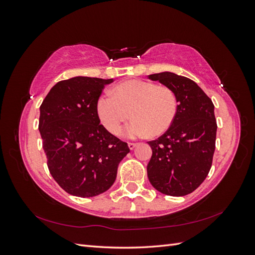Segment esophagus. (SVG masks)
Wrapping results in <instances>:
<instances>
[{
	"instance_id": "obj_1",
	"label": "esophagus",
	"mask_w": 255,
	"mask_h": 255,
	"mask_svg": "<svg viewBox=\"0 0 255 255\" xmlns=\"http://www.w3.org/2000/svg\"><path fill=\"white\" fill-rule=\"evenodd\" d=\"M128 148H129V150H133L135 146L137 145V143L136 142H128Z\"/></svg>"
}]
</instances>
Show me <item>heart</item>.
Listing matches in <instances>:
<instances>
[{
  "label": "heart",
  "mask_w": 255,
  "mask_h": 255,
  "mask_svg": "<svg viewBox=\"0 0 255 255\" xmlns=\"http://www.w3.org/2000/svg\"><path fill=\"white\" fill-rule=\"evenodd\" d=\"M97 114L103 127L117 135L129 116L134 120L122 130V135L135 138L150 134L159 136L172 126L179 102L175 92L165 85L130 80L105 91L97 101Z\"/></svg>",
  "instance_id": "obj_1"
}]
</instances>
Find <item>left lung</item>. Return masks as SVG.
<instances>
[{
	"label": "left lung",
	"mask_w": 255,
	"mask_h": 255,
	"mask_svg": "<svg viewBox=\"0 0 255 255\" xmlns=\"http://www.w3.org/2000/svg\"><path fill=\"white\" fill-rule=\"evenodd\" d=\"M149 79L170 87L179 102L172 126L157 139L148 141L152 148L146 166L149 181L161 194L186 196L202 184L211 170L217 132L214 104L185 76L161 72Z\"/></svg>",
	"instance_id": "1"
}]
</instances>
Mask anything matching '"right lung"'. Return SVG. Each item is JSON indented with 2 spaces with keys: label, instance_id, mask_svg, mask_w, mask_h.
<instances>
[{
  "label": "right lung",
  "instance_id": "add662e5",
  "mask_svg": "<svg viewBox=\"0 0 255 255\" xmlns=\"http://www.w3.org/2000/svg\"><path fill=\"white\" fill-rule=\"evenodd\" d=\"M114 79L76 76L58 82L40 105L39 130L49 171L68 194L98 196L114 184L128 143L111 134L97 101Z\"/></svg>",
  "mask_w": 255,
  "mask_h": 255
}]
</instances>
